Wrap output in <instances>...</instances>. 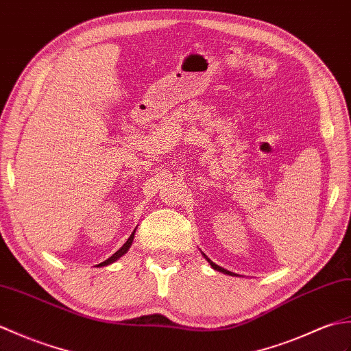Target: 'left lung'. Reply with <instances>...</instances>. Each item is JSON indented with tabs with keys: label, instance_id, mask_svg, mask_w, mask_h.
<instances>
[{
	"label": "left lung",
	"instance_id": "8db88e82",
	"mask_svg": "<svg viewBox=\"0 0 351 351\" xmlns=\"http://www.w3.org/2000/svg\"><path fill=\"white\" fill-rule=\"evenodd\" d=\"M202 255H204V258L210 263V266H212L215 270L221 271V274H225V275H230V276H239L237 274H232V271H230V270H227V269H223V267H221V266H217V264H215L212 260H210L206 254H202Z\"/></svg>",
	"mask_w": 351,
	"mask_h": 351
}]
</instances>
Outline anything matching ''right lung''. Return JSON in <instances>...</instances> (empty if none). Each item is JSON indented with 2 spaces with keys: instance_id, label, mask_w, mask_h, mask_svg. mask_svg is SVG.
<instances>
[{
  "instance_id": "add662e5",
  "label": "right lung",
  "mask_w": 351,
  "mask_h": 351,
  "mask_svg": "<svg viewBox=\"0 0 351 351\" xmlns=\"http://www.w3.org/2000/svg\"><path fill=\"white\" fill-rule=\"evenodd\" d=\"M134 237H135V230H134V232H132V234H130V237L128 239V241H126V243H124L120 249H119V251H117L115 254H112L111 256H110V258H108V260H105L104 263H100V264H97V267H102V266H108V264H112L114 261H117V260H119L120 258V256H123L124 254H126L128 251H129V247H130V245H132V241H134Z\"/></svg>"
}]
</instances>
